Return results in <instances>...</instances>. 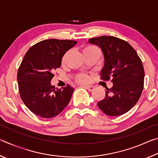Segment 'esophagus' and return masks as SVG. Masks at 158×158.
<instances>
[{
	"label": "esophagus",
	"instance_id": "1",
	"mask_svg": "<svg viewBox=\"0 0 158 158\" xmlns=\"http://www.w3.org/2000/svg\"><path fill=\"white\" fill-rule=\"evenodd\" d=\"M84 87L87 90H89V91H93V90L95 89V87L93 86V85H84Z\"/></svg>",
	"mask_w": 158,
	"mask_h": 158
}]
</instances>
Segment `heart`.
<instances>
[{
  "instance_id": "obj_1",
  "label": "heart",
  "mask_w": 158,
  "mask_h": 158,
  "mask_svg": "<svg viewBox=\"0 0 158 158\" xmlns=\"http://www.w3.org/2000/svg\"><path fill=\"white\" fill-rule=\"evenodd\" d=\"M94 51H99L98 47H96L95 46H94V45H87V46H85L84 48V49H83V52L85 53V52H94ZM68 54H69V52H68L63 56L62 59H61V62H62L63 64L65 63L66 58L68 56ZM75 79L77 81L80 82V83H86L88 82V81H89V77H88L86 74H77L76 76Z\"/></svg>"
}]
</instances>
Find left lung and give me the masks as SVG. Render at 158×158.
<instances>
[{
	"mask_svg": "<svg viewBox=\"0 0 158 158\" xmlns=\"http://www.w3.org/2000/svg\"><path fill=\"white\" fill-rule=\"evenodd\" d=\"M100 47L105 57L100 76L111 79L113 86L106 88L105 97L98 105L105 114L118 116L130 111L137 102L143 89L144 69L141 58L127 42L114 36L89 39Z\"/></svg>",
	"mask_w": 158,
	"mask_h": 158,
	"instance_id": "left-lung-1",
	"label": "left lung"
}]
</instances>
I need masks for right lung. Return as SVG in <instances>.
<instances>
[{"label":"right lung","instance_id":"add662e5","mask_svg":"<svg viewBox=\"0 0 158 158\" xmlns=\"http://www.w3.org/2000/svg\"><path fill=\"white\" fill-rule=\"evenodd\" d=\"M77 43L68 40H46L26 52L18 69V86L21 100L34 114L49 118L68 106L74 89L69 84L56 89L51 81L54 70L60 67L63 56Z\"/></svg>","mask_w":158,"mask_h":158}]
</instances>
